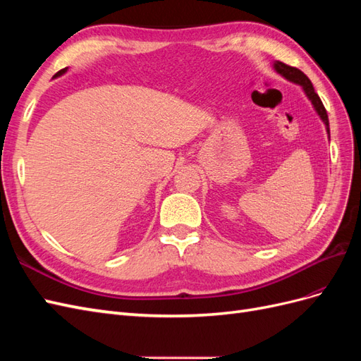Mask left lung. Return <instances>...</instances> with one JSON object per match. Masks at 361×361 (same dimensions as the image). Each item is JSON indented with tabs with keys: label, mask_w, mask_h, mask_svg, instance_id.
Segmentation results:
<instances>
[{
	"label": "left lung",
	"mask_w": 361,
	"mask_h": 361,
	"mask_svg": "<svg viewBox=\"0 0 361 361\" xmlns=\"http://www.w3.org/2000/svg\"><path fill=\"white\" fill-rule=\"evenodd\" d=\"M272 68H274V71L277 73H280L283 78H286L288 81L293 82V84H298L302 87V90L305 93V96L309 97V101L312 102L314 111L318 113V116L321 117V120L325 125V129H326V134H329V138H330V123H329V114H326L325 108H324V104L322 101L319 99V96L316 94L313 85H312V81L305 76L300 69L297 68H292V66H288V64L281 63V61H274V64H272Z\"/></svg>",
	"instance_id": "8db88e82"
}]
</instances>
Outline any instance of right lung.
I'll use <instances>...</instances> for the list:
<instances>
[{
	"mask_svg": "<svg viewBox=\"0 0 361 361\" xmlns=\"http://www.w3.org/2000/svg\"><path fill=\"white\" fill-rule=\"evenodd\" d=\"M68 72V68H64V69H61L60 72H57L56 75H54V78H57V76H60V75H63V73H66Z\"/></svg>",
	"mask_w": 361,
	"mask_h": 361,
	"instance_id": "add662e5",
	"label": "right lung"
}]
</instances>
